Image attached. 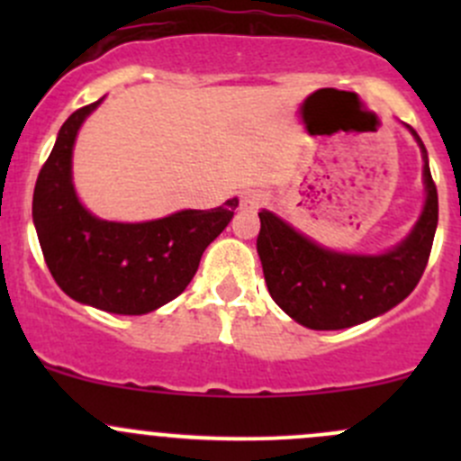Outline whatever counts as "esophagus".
<instances>
[{"label":"esophagus","mask_w":461,"mask_h":461,"mask_svg":"<svg viewBox=\"0 0 461 461\" xmlns=\"http://www.w3.org/2000/svg\"><path fill=\"white\" fill-rule=\"evenodd\" d=\"M260 204H263V196H260V194H257V192H249V194H245L243 198H240V207L248 209V212H254V209H258Z\"/></svg>","instance_id":"1"}]
</instances>
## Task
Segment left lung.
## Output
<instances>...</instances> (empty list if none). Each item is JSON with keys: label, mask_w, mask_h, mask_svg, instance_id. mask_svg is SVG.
<instances>
[{"label": "left lung", "mask_w": 461, "mask_h": 461, "mask_svg": "<svg viewBox=\"0 0 461 461\" xmlns=\"http://www.w3.org/2000/svg\"><path fill=\"white\" fill-rule=\"evenodd\" d=\"M411 129V127H408ZM424 156L426 207L402 245L379 257L339 254L319 248L272 212H258L257 249L265 283L278 308L312 330H341L402 303L424 274L437 230V187Z\"/></svg>", "instance_id": "1"}]
</instances>
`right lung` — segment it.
<instances>
[{
	"instance_id": "obj_1",
	"label": "right lung",
	"mask_w": 461,
	"mask_h": 461,
	"mask_svg": "<svg viewBox=\"0 0 461 461\" xmlns=\"http://www.w3.org/2000/svg\"><path fill=\"white\" fill-rule=\"evenodd\" d=\"M97 104L77 109L59 129L37 176L32 222L49 272L71 299L104 312L147 314L189 285L204 248L225 230L239 201L149 222L91 216L73 189L71 153L77 129Z\"/></svg>"
}]
</instances>
